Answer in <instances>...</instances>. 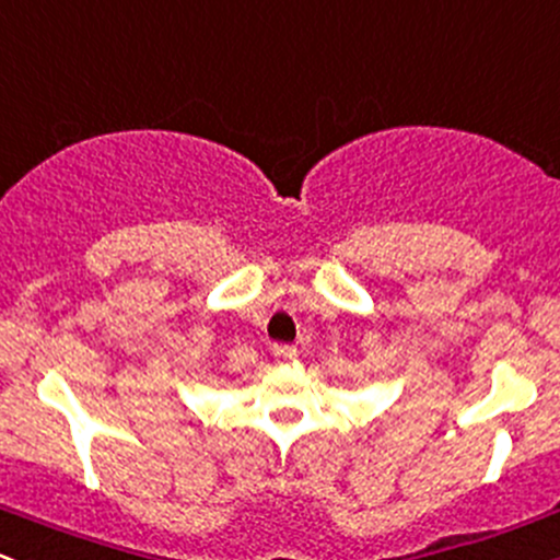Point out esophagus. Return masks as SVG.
<instances>
[{
    "label": "esophagus",
    "mask_w": 560,
    "mask_h": 560,
    "mask_svg": "<svg viewBox=\"0 0 560 560\" xmlns=\"http://www.w3.org/2000/svg\"><path fill=\"white\" fill-rule=\"evenodd\" d=\"M272 355L278 364H285V361H291L293 355H296V348H291V345H275Z\"/></svg>",
    "instance_id": "esophagus-1"
}]
</instances>
